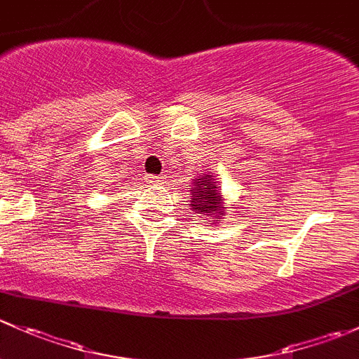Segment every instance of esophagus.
Returning a JSON list of instances; mask_svg holds the SVG:
<instances>
[{"mask_svg": "<svg viewBox=\"0 0 359 359\" xmlns=\"http://www.w3.org/2000/svg\"><path fill=\"white\" fill-rule=\"evenodd\" d=\"M147 181H149V183H164L165 176H154V175H150V176H147Z\"/></svg>", "mask_w": 359, "mask_h": 359, "instance_id": "34e87169", "label": "esophagus"}]
</instances>
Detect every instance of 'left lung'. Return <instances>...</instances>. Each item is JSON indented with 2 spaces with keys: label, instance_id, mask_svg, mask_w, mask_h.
<instances>
[{
  "label": "left lung",
  "instance_id": "left-lung-1",
  "mask_svg": "<svg viewBox=\"0 0 359 359\" xmlns=\"http://www.w3.org/2000/svg\"><path fill=\"white\" fill-rule=\"evenodd\" d=\"M190 191V207L195 214H198L201 217H209L214 223L224 219L223 216H226V212L223 207V197L219 195V187L216 184V180L209 171L202 172L198 178L194 180V188Z\"/></svg>",
  "mask_w": 359,
  "mask_h": 359
}]
</instances>
